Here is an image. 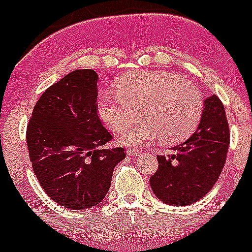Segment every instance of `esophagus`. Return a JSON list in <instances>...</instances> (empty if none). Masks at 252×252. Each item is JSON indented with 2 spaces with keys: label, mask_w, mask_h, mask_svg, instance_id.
Listing matches in <instances>:
<instances>
[{
  "label": "esophagus",
  "mask_w": 252,
  "mask_h": 252,
  "mask_svg": "<svg viewBox=\"0 0 252 252\" xmlns=\"http://www.w3.org/2000/svg\"><path fill=\"white\" fill-rule=\"evenodd\" d=\"M141 151L139 150V149H135V148H129L128 150H126V154H128V155H133V156L139 155Z\"/></svg>",
  "instance_id": "obj_1"
}]
</instances>
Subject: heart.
I'll return each mask as SVG.
<instances>
[{
  "label": "heart",
  "mask_w": 252,
  "mask_h": 252,
  "mask_svg": "<svg viewBox=\"0 0 252 252\" xmlns=\"http://www.w3.org/2000/svg\"><path fill=\"white\" fill-rule=\"evenodd\" d=\"M141 109L142 121L124 127ZM204 103L194 85L168 71H143L124 76L116 94L106 92L97 101L101 121L119 134L124 145H141L161 138L177 144L191 136L198 126Z\"/></svg>",
  "instance_id": "heart-1"
}]
</instances>
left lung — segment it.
Here are the masks:
<instances>
[{
  "instance_id": "8db88e82",
  "label": "left lung",
  "mask_w": 252,
  "mask_h": 252,
  "mask_svg": "<svg viewBox=\"0 0 252 252\" xmlns=\"http://www.w3.org/2000/svg\"><path fill=\"white\" fill-rule=\"evenodd\" d=\"M230 133L223 102L213 94L204 101V111L193 135L172 148V154L158 155V168L150 177L154 193L163 203L182 207L203 198L225 165Z\"/></svg>"
}]
</instances>
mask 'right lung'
<instances>
[{
    "instance_id": "add662e5",
    "label": "right lung",
    "mask_w": 252,
    "mask_h": 252,
    "mask_svg": "<svg viewBox=\"0 0 252 252\" xmlns=\"http://www.w3.org/2000/svg\"><path fill=\"white\" fill-rule=\"evenodd\" d=\"M94 70H75L46 89L27 126V145L36 180L46 194L69 209L97 206L126 149H106L112 134L97 111Z\"/></svg>"
}]
</instances>
